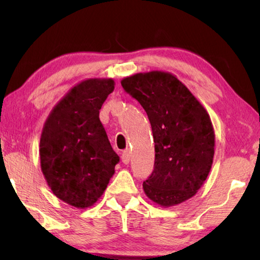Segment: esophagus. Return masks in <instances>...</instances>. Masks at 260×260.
Wrapping results in <instances>:
<instances>
[{"label": "esophagus", "mask_w": 260, "mask_h": 260, "mask_svg": "<svg viewBox=\"0 0 260 260\" xmlns=\"http://www.w3.org/2000/svg\"><path fill=\"white\" fill-rule=\"evenodd\" d=\"M121 161L124 162V164H128V162H129V150H125V151H122V155H121Z\"/></svg>", "instance_id": "1"}]
</instances>
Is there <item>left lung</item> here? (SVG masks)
<instances>
[{
  "mask_svg": "<svg viewBox=\"0 0 260 260\" xmlns=\"http://www.w3.org/2000/svg\"><path fill=\"white\" fill-rule=\"evenodd\" d=\"M142 105L155 141V165L143 182L146 195L160 206L192 197L208 178L214 155L210 116L179 79L169 72L136 73L121 80Z\"/></svg>",
  "mask_w": 260,
  "mask_h": 260,
  "instance_id": "1",
  "label": "left lung"
}]
</instances>
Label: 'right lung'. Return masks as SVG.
Listing matches in <instances>:
<instances>
[{"label":"right lung","mask_w":260,"mask_h":260,"mask_svg":"<svg viewBox=\"0 0 260 260\" xmlns=\"http://www.w3.org/2000/svg\"><path fill=\"white\" fill-rule=\"evenodd\" d=\"M113 89L112 79L78 83L56 104L43 126L42 173L54 195L74 208L96 203L119 161L100 120V110Z\"/></svg>","instance_id":"obj_1"}]
</instances>
